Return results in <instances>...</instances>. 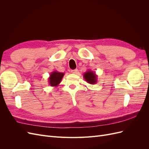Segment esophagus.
I'll list each match as a JSON object with an SVG mask.
<instances>
[{
	"label": "esophagus",
	"instance_id": "obj_1",
	"mask_svg": "<svg viewBox=\"0 0 149 149\" xmlns=\"http://www.w3.org/2000/svg\"><path fill=\"white\" fill-rule=\"evenodd\" d=\"M71 73L73 74H76L78 73V70L77 69H75L74 70H71Z\"/></svg>",
	"mask_w": 149,
	"mask_h": 149
}]
</instances>
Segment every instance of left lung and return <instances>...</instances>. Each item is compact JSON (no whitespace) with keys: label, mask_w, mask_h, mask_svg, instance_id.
Here are the masks:
<instances>
[{"label":"left lung","mask_w":149,"mask_h":149,"mask_svg":"<svg viewBox=\"0 0 149 149\" xmlns=\"http://www.w3.org/2000/svg\"><path fill=\"white\" fill-rule=\"evenodd\" d=\"M83 78L86 81L91 84H94L97 83V76L91 70H88L83 74Z\"/></svg>","instance_id":"8db88e82"}]
</instances>
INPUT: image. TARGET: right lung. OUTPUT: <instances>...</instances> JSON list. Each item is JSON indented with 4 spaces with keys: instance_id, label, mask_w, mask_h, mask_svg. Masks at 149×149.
<instances>
[{
    "instance_id": "1",
    "label": "right lung",
    "mask_w": 149,
    "mask_h": 149,
    "mask_svg": "<svg viewBox=\"0 0 149 149\" xmlns=\"http://www.w3.org/2000/svg\"><path fill=\"white\" fill-rule=\"evenodd\" d=\"M63 73H60L56 71H54L49 74V77L48 78V82L49 84L51 86L56 87L58 86L60 82L61 81V79L64 76Z\"/></svg>"
}]
</instances>
